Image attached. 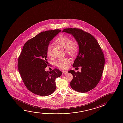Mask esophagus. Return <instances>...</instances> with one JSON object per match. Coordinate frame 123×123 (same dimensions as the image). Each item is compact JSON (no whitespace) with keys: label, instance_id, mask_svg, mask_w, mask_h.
Returning <instances> with one entry per match:
<instances>
[{"label":"esophagus","instance_id":"1","mask_svg":"<svg viewBox=\"0 0 123 123\" xmlns=\"http://www.w3.org/2000/svg\"><path fill=\"white\" fill-rule=\"evenodd\" d=\"M62 74H67V72H66V71H63L62 72Z\"/></svg>","mask_w":123,"mask_h":123}]
</instances>
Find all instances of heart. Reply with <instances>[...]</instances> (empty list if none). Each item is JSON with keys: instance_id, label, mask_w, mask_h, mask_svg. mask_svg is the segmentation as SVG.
I'll return each instance as SVG.
<instances>
[{"instance_id": "heart-1", "label": "heart", "mask_w": 123, "mask_h": 123, "mask_svg": "<svg viewBox=\"0 0 123 123\" xmlns=\"http://www.w3.org/2000/svg\"><path fill=\"white\" fill-rule=\"evenodd\" d=\"M57 43L66 50L67 53L72 56L77 54L78 51V47L77 44L73 43L71 38L65 35H62L57 38L55 41ZM53 48L52 44H49L47 49V53L49 56L51 55V50ZM70 61L68 58L59 59L55 62V65L59 68L65 69Z\"/></svg>"}]
</instances>
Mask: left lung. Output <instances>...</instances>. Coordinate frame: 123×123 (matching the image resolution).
I'll return each mask as SVG.
<instances>
[{
    "label": "left lung",
    "instance_id": "8db88e82",
    "mask_svg": "<svg viewBox=\"0 0 123 123\" xmlns=\"http://www.w3.org/2000/svg\"><path fill=\"white\" fill-rule=\"evenodd\" d=\"M64 32L73 36L79 46L73 67H81L80 72L68 71L73 77L70 86L80 92H89L96 86L101 78L105 64L103 52L95 38L88 33L75 28H66L62 31Z\"/></svg>",
    "mask_w": 123,
    "mask_h": 123
}]
</instances>
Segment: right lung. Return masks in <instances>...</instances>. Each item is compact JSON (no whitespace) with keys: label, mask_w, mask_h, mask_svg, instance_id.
<instances>
[{"label":"right lung","mask_w":123,"mask_h":123,"mask_svg":"<svg viewBox=\"0 0 123 123\" xmlns=\"http://www.w3.org/2000/svg\"><path fill=\"white\" fill-rule=\"evenodd\" d=\"M61 31L57 29L40 33L25 43L19 55V73L27 88L36 95H51L56 88L55 79L62 75V72L58 69L50 72L45 70L49 64L48 46Z\"/></svg>","instance_id":"1"}]
</instances>
